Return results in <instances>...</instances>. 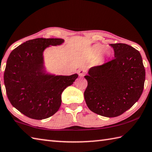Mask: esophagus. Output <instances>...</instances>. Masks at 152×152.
<instances>
[{
	"label": "esophagus",
	"instance_id": "1",
	"mask_svg": "<svg viewBox=\"0 0 152 152\" xmlns=\"http://www.w3.org/2000/svg\"><path fill=\"white\" fill-rule=\"evenodd\" d=\"M78 74H79V76L80 77L84 76V75L86 74V70H85V69H83V68H81V69H80L78 70Z\"/></svg>",
	"mask_w": 152,
	"mask_h": 152
}]
</instances>
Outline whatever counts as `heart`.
<instances>
[{"mask_svg": "<svg viewBox=\"0 0 152 152\" xmlns=\"http://www.w3.org/2000/svg\"><path fill=\"white\" fill-rule=\"evenodd\" d=\"M106 47L104 45L96 44L95 46H93L91 48V50H90V55L93 57H96L99 56V55L102 52V56L107 58L110 56V51L108 50V48L106 49Z\"/></svg>", "mask_w": 152, "mask_h": 152, "instance_id": "heart-1", "label": "heart"}]
</instances>
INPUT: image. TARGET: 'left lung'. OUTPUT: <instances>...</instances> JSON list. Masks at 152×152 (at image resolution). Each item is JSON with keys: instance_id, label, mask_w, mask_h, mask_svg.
I'll return each mask as SVG.
<instances>
[{"instance_id": "left-lung-1", "label": "left lung", "mask_w": 152, "mask_h": 152, "mask_svg": "<svg viewBox=\"0 0 152 152\" xmlns=\"http://www.w3.org/2000/svg\"><path fill=\"white\" fill-rule=\"evenodd\" d=\"M114 59L93 66L85 76L84 91L90 110L108 118L124 114L138 101L145 82V69L139 51L123 43L110 44Z\"/></svg>"}]
</instances>
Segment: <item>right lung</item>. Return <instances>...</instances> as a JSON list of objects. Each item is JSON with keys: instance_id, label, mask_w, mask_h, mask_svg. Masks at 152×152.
<instances>
[{"instance_id": "right-lung-1", "label": "right lung", "mask_w": 152, "mask_h": 152, "mask_svg": "<svg viewBox=\"0 0 152 152\" xmlns=\"http://www.w3.org/2000/svg\"><path fill=\"white\" fill-rule=\"evenodd\" d=\"M64 42L61 38H38L27 41L13 50L4 74L6 91L14 108L34 119H44L58 111L61 94L78 78L45 73L43 51Z\"/></svg>"}]
</instances>
